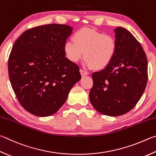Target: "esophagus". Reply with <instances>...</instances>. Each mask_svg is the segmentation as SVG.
I'll return each mask as SVG.
<instances>
[{"label":"esophagus","mask_w":156,"mask_h":156,"mask_svg":"<svg viewBox=\"0 0 156 156\" xmlns=\"http://www.w3.org/2000/svg\"><path fill=\"white\" fill-rule=\"evenodd\" d=\"M80 73H81V75H82V76H87L88 73L87 72H86V71H84V70H83V69H80Z\"/></svg>","instance_id":"esophagus-1"}]
</instances>
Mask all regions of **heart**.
I'll return each instance as SVG.
<instances>
[{
    "label": "heart",
    "instance_id": "obj_1",
    "mask_svg": "<svg viewBox=\"0 0 156 156\" xmlns=\"http://www.w3.org/2000/svg\"><path fill=\"white\" fill-rule=\"evenodd\" d=\"M73 38L64 46L65 54L71 61H78L84 54L86 66L100 70L109 66L115 57L117 41L112 35L83 28L76 31Z\"/></svg>",
    "mask_w": 156,
    "mask_h": 156
}]
</instances>
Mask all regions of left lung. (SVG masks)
Here are the masks:
<instances>
[{
	"label": "left lung",
	"mask_w": 156,
	"mask_h": 156,
	"mask_svg": "<svg viewBox=\"0 0 156 156\" xmlns=\"http://www.w3.org/2000/svg\"><path fill=\"white\" fill-rule=\"evenodd\" d=\"M117 51L106 68L92 74V106L101 114L116 117L134 108L145 89L147 59L142 46L122 27L115 29Z\"/></svg>",
	"instance_id": "8db88e82"
}]
</instances>
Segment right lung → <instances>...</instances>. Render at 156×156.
<instances>
[{
	"instance_id": "1",
	"label": "right lung",
	"mask_w": 156,
	"mask_h": 156,
	"mask_svg": "<svg viewBox=\"0 0 156 156\" xmlns=\"http://www.w3.org/2000/svg\"><path fill=\"white\" fill-rule=\"evenodd\" d=\"M72 28L50 24L28 29L15 41L8 60L11 87L21 106L38 117L55 114L80 80L77 65L66 57Z\"/></svg>"
}]
</instances>
